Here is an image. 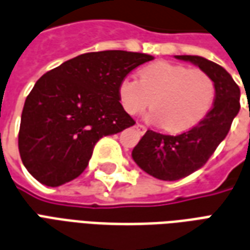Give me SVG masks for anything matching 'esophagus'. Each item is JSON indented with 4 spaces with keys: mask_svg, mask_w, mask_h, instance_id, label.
I'll return each mask as SVG.
<instances>
[{
    "mask_svg": "<svg viewBox=\"0 0 250 250\" xmlns=\"http://www.w3.org/2000/svg\"><path fill=\"white\" fill-rule=\"evenodd\" d=\"M136 128L139 130V132H141V134H145V132H146V131H147L146 125H141V123H138V125H136Z\"/></svg>",
    "mask_w": 250,
    "mask_h": 250,
    "instance_id": "1",
    "label": "esophagus"
}]
</instances>
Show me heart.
I'll return each instance as SVG.
<instances>
[{"mask_svg":"<svg viewBox=\"0 0 250 250\" xmlns=\"http://www.w3.org/2000/svg\"><path fill=\"white\" fill-rule=\"evenodd\" d=\"M120 104L130 115L141 114L151 104L150 119L170 132L193 128L213 107L217 87L201 69L158 62L141 71V77L122 79Z\"/></svg>","mask_w":250,"mask_h":250,"instance_id":"1","label":"heart"}]
</instances>
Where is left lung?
<instances>
[{"mask_svg":"<svg viewBox=\"0 0 250 250\" xmlns=\"http://www.w3.org/2000/svg\"><path fill=\"white\" fill-rule=\"evenodd\" d=\"M175 57L191 62L209 73L215 83L217 95L209 114L193 128L179 135L147 130L132 150L136 165L162 181H178L202 167L226 138L240 111V88L222 66L201 56Z\"/></svg>","mask_w":250,"mask_h":250,"instance_id":"obj_1","label":"left lung"}]
</instances>
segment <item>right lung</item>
I'll list each match as a JSON object with an SVG mask.
<instances>
[{"label": "right lung", "instance_id": "right-lung-1", "mask_svg": "<svg viewBox=\"0 0 250 250\" xmlns=\"http://www.w3.org/2000/svg\"><path fill=\"white\" fill-rule=\"evenodd\" d=\"M152 59L136 52H89L42 75L21 115L19 150L26 170L52 188L77 178L103 136L135 125L120 104L118 88Z\"/></svg>", "mask_w": 250, "mask_h": 250}]
</instances>
